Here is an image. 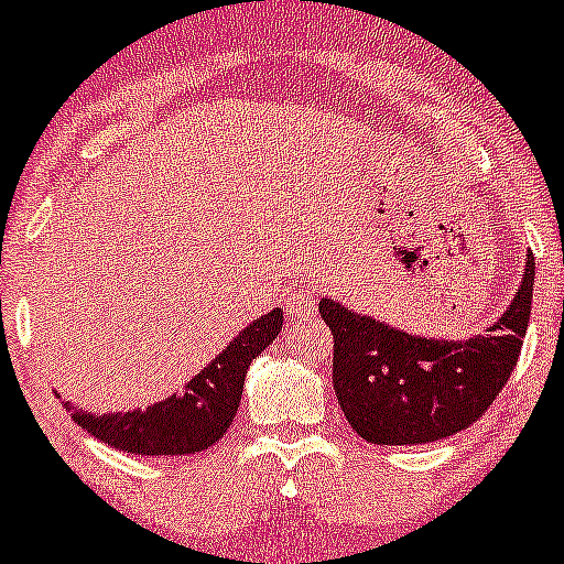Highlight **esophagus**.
Instances as JSON below:
<instances>
[{
  "instance_id": "esophagus-1",
  "label": "esophagus",
  "mask_w": 564,
  "mask_h": 564,
  "mask_svg": "<svg viewBox=\"0 0 564 564\" xmlns=\"http://www.w3.org/2000/svg\"><path fill=\"white\" fill-rule=\"evenodd\" d=\"M316 300H319V292L314 286H300L292 297L286 300V311L292 319H303V316L316 314Z\"/></svg>"
}]
</instances>
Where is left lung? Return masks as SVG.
Listing matches in <instances>:
<instances>
[{
    "mask_svg": "<svg viewBox=\"0 0 564 564\" xmlns=\"http://www.w3.org/2000/svg\"><path fill=\"white\" fill-rule=\"evenodd\" d=\"M534 259L510 311L466 341L408 336L319 300L333 333V388L349 427L369 444H433L471 427L510 380L532 314Z\"/></svg>",
    "mask_w": 564,
    "mask_h": 564,
    "instance_id": "obj_1",
    "label": "left lung"
}]
</instances>
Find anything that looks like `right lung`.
I'll return each instance as SVG.
<instances>
[{
    "instance_id": "right-lung-1",
    "label": "right lung",
    "mask_w": 564,
    "mask_h": 564,
    "mask_svg": "<svg viewBox=\"0 0 564 564\" xmlns=\"http://www.w3.org/2000/svg\"><path fill=\"white\" fill-rule=\"evenodd\" d=\"M281 325L283 311L278 308L256 319L178 397L145 410L107 415L76 413L68 404L70 415L93 438L131 455H195L209 449L231 427L250 360L275 341Z\"/></svg>"
}]
</instances>
